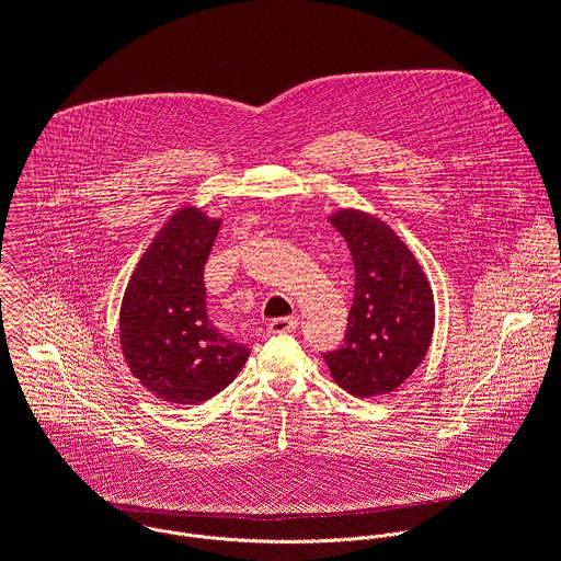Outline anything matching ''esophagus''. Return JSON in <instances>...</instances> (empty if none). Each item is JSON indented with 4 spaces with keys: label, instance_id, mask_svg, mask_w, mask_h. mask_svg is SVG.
<instances>
[{
    "label": "esophagus",
    "instance_id": "obj_1",
    "mask_svg": "<svg viewBox=\"0 0 561 561\" xmlns=\"http://www.w3.org/2000/svg\"><path fill=\"white\" fill-rule=\"evenodd\" d=\"M299 328V319L297 317H279L273 319L268 323V332L271 334H293Z\"/></svg>",
    "mask_w": 561,
    "mask_h": 561
}]
</instances>
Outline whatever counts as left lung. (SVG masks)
Here are the masks:
<instances>
[{"label": "left lung", "mask_w": 561, "mask_h": 561, "mask_svg": "<svg viewBox=\"0 0 561 561\" xmlns=\"http://www.w3.org/2000/svg\"><path fill=\"white\" fill-rule=\"evenodd\" d=\"M330 222L350 247L356 284L345 343L323 354V360L347 393L387 396L420 367L431 347L433 288L413 251L385 220L360 209H339Z\"/></svg>", "instance_id": "obj_1"}]
</instances>
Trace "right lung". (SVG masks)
<instances>
[{
  "label": "right lung",
  "mask_w": 561,
  "mask_h": 561,
  "mask_svg": "<svg viewBox=\"0 0 561 561\" xmlns=\"http://www.w3.org/2000/svg\"><path fill=\"white\" fill-rule=\"evenodd\" d=\"M220 218L176 209L139 257L119 308V345L130 374L170 404H198L229 387L249 358L207 319L203 268Z\"/></svg>",
  "instance_id": "add662e5"
}]
</instances>
